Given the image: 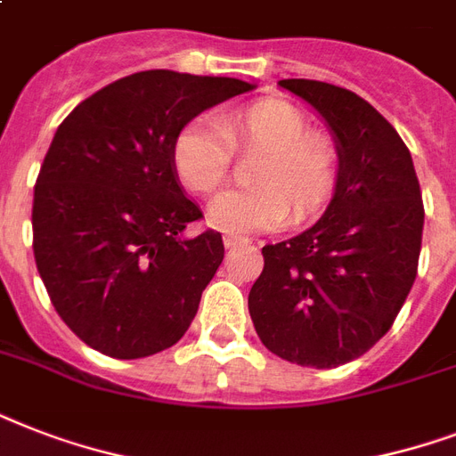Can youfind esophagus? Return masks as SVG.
Masks as SVG:
<instances>
[{
    "label": "esophagus",
    "mask_w": 456,
    "mask_h": 456,
    "mask_svg": "<svg viewBox=\"0 0 456 456\" xmlns=\"http://www.w3.org/2000/svg\"><path fill=\"white\" fill-rule=\"evenodd\" d=\"M248 243V239H243V236H224V246L227 248H236V246H246Z\"/></svg>",
    "instance_id": "34e87169"
}]
</instances>
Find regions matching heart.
Masks as SVG:
<instances>
[{
    "mask_svg": "<svg viewBox=\"0 0 456 456\" xmlns=\"http://www.w3.org/2000/svg\"><path fill=\"white\" fill-rule=\"evenodd\" d=\"M293 103L263 99L220 120L193 118L172 142V167L182 184L213 196L229 177L234 151H263L250 189H232L210 203L208 222L227 234L281 227L289 215L307 220L329 203L338 184V151L329 137L307 132Z\"/></svg>",
    "mask_w": 456,
    "mask_h": 456,
    "instance_id": "obj_1",
    "label": "heart"
}]
</instances>
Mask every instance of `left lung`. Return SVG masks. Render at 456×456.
<instances>
[{"label":"left lung","instance_id":"1","mask_svg":"<svg viewBox=\"0 0 456 456\" xmlns=\"http://www.w3.org/2000/svg\"><path fill=\"white\" fill-rule=\"evenodd\" d=\"M324 118L340 170L317 224L265 246L248 312L263 346L300 367L360 357L395 322L417 279L424 200L410 149L350 89L279 80Z\"/></svg>","mask_w":456,"mask_h":456}]
</instances>
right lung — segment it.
Instances as JSON below:
<instances>
[{
    "label": "right lung",
    "mask_w": 456,
    "mask_h": 456,
    "mask_svg": "<svg viewBox=\"0 0 456 456\" xmlns=\"http://www.w3.org/2000/svg\"><path fill=\"white\" fill-rule=\"evenodd\" d=\"M234 77L142 70L59 125L32 200V250L68 329L116 360L175 346L222 265L220 232L186 239L203 213L172 167L177 132L250 92Z\"/></svg>",
    "instance_id": "1"
}]
</instances>
